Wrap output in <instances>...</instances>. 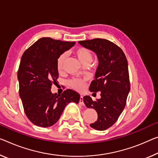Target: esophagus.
<instances>
[{"instance_id":"obj_1","label":"esophagus","mask_w":158,"mask_h":158,"mask_svg":"<svg viewBox=\"0 0 158 158\" xmlns=\"http://www.w3.org/2000/svg\"><path fill=\"white\" fill-rule=\"evenodd\" d=\"M79 103L81 104H82V105H83V104H84V102H83V97H82V96H81V98H80Z\"/></svg>"}]
</instances>
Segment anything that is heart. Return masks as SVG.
<instances>
[{
    "mask_svg": "<svg viewBox=\"0 0 158 158\" xmlns=\"http://www.w3.org/2000/svg\"><path fill=\"white\" fill-rule=\"evenodd\" d=\"M75 54H76L80 61L84 65L89 64V63L92 61V60H93V54H92L90 51L87 49L86 48L81 47L77 48V49L75 51ZM66 56V54H65V53H63V54H60L59 56V57L58 58L56 61V67L59 71H60L63 69ZM69 85L71 87H72L73 88L77 89V90H82L85 85V80L78 78L72 79L69 82Z\"/></svg>",
    "mask_w": 158,
    "mask_h": 158,
    "instance_id": "b5f03b06",
    "label": "heart"
}]
</instances>
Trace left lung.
I'll use <instances>...</instances> for the list:
<instances>
[{"label":"left lung","instance_id":"1","mask_svg":"<svg viewBox=\"0 0 158 158\" xmlns=\"http://www.w3.org/2000/svg\"><path fill=\"white\" fill-rule=\"evenodd\" d=\"M82 47L93 51L98 56L94 81L89 86L92 93L101 92V98L93 101L85 96L83 102L87 108L98 113L96 121L90 123L94 129L104 131L111 127L125 107L130 91L129 75L127 57L121 48L104 39L80 41Z\"/></svg>","mask_w":158,"mask_h":158}]
</instances>
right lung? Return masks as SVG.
Segmentation results:
<instances>
[{"mask_svg": "<svg viewBox=\"0 0 158 158\" xmlns=\"http://www.w3.org/2000/svg\"><path fill=\"white\" fill-rule=\"evenodd\" d=\"M75 44L43 37L21 58L18 72L19 93L25 114L37 127H52L59 121L68 104L79 102L81 96L72 89H66L60 95L51 91L52 85L56 83L59 77L58 58Z\"/></svg>", "mask_w": 158, "mask_h": 158, "instance_id": "obj_1", "label": "right lung"}]
</instances>
